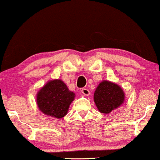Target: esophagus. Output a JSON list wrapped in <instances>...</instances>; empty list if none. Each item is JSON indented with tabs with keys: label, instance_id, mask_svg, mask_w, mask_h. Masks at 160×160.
<instances>
[{
	"label": "esophagus",
	"instance_id": "obj_1",
	"mask_svg": "<svg viewBox=\"0 0 160 160\" xmlns=\"http://www.w3.org/2000/svg\"><path fill=\"white\" fill-rule=\"evenodd\" d=\"M82 93L85 96H89L90 92H89V90L88 89H86V88H83V89H82Z\"/></svg>",
	"mask_w": 160,
	"mask_h": 160
}]
</instances>
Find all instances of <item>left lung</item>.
<instances>
[{
	"label": "left lung",
	"instance_id": "obj_1",
	"mask_svg": "<svg viewBox=\"0 0 160 160\" xmlns=\"http://www.w3.org/2000/svg\"><path fill=\"white\" fill-rule=\"evenodd\" d=\"M93 99L99 112L109 114L124 103L125 93L119 86L104 80L96 89Z\"/></svg>",
	"mask_w": 160,
	"mask_h": 160
}]
</instances>
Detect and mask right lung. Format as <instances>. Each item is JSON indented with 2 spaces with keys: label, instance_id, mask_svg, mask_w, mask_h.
Here are the masks:
<instances>
[{
  "label": "right lung",
  "instance_id": "obj_1",
  "mask_svg": "<svg viewBox=\"0 0 160 160\" xmlns=\"http://www.w3.org/2000/svg\"><path fill=\"white\" fill-rule=\"evenodd\" d=\"M75 94L60 79L48 82L37 93V104L42 113L56 118L67 115Z\"/></svg>",
  "mask_w": 160,
  "mask_h": 160
}]
</instances>
